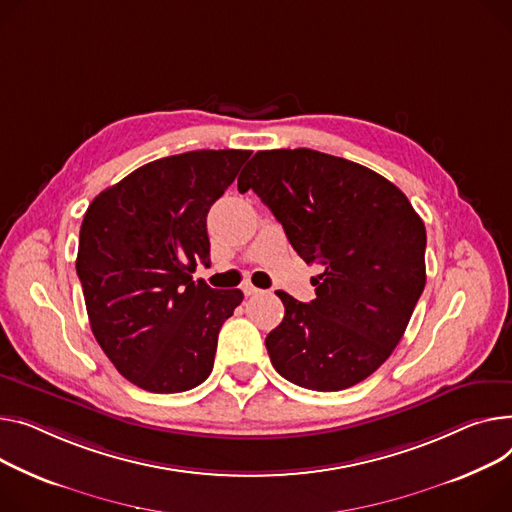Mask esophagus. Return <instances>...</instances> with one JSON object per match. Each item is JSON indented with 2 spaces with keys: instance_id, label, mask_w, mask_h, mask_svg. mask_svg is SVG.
Returning <instances> with one entry per match:
<instances>
[{
  "instance_id": "34e87169",
  "label": "esophagus",
  "mask_w": 512,
  "mask_h": 512,
  "mask_svg": "<svg viewBox=\"0 0 512 512\" xmlns=\"http://www.w3.org/2000/svg\"><path fill=\"white\" fill-rule=\"evenodd\" d=\"M243 292H245L247 296H253V294H257V292H261V290H259L257 286H253L251 282H245V284H243Z\"/></svg>"
}]
</instances>
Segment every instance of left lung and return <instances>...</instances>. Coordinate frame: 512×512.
Here are the masks:
<instances>
[{
    "instance_id": "obj_1",
    "label": "left lung",
    "mask_w": 512,
    "mask_h": 512,
    "mask_svg": "<svg viewBox=\"0 0 512 512\" xmlns=\"http://www.w3.org/2000/svg\"><path fill=\"white\" fill-rule=\"evenodd\" d=\"M284 226L317 298L278 290L282 323L265 337L271 364L313 391L358 385L395 350L426 286V228L391 181L309 148L257 152L238 177Z\"/></svg>"
}]
</instances>
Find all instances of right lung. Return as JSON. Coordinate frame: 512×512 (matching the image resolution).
Here are the masks:
<instances>
[{"label": "right lung", "instance_id": "1", "mask_svg": "<svg viewBox=\"0 0 512 512\" xmlns=\"http://www.w3.org/2000/svg\"><path fill=\"white\" fill-rule=\"evenodd\" d=\"M249 150H193L133 170L94 197L76 271L98 346L150 393H181L210 377L218 333L241 290L193 282L210 265L206 216Z\"/></svg>", "mask_w": 512, "mask_h": 512}]
</instances>
